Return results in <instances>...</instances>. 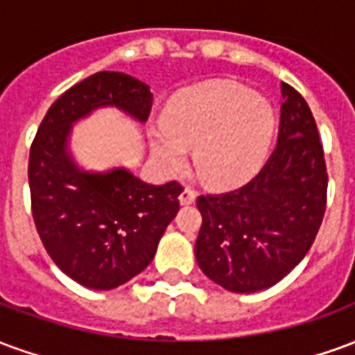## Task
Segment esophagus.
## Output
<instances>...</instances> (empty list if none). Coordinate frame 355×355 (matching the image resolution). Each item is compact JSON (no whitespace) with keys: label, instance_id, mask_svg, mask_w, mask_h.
I'll return each mask as SVG.
<instances>
[{"label":"esophagus","instance_id":"esophagus-1","mask_svg":"<svg viewBox=\"0 0 355 355\" xmlns=\"http://www.w3.org/2000/svg\"><path fill=\"white\" fill-rule=\"evenodd\" d=\"M178 201H180V205H192L193 201H196V192H193L192 188H184L180 196H178Z\"/></svg>","mask_w":355,"mask_h":355}]
</instances>
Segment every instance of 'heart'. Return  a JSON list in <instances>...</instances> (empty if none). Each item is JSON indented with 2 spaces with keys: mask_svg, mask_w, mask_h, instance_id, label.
Here are the masks:
<instances>
[{
  "mask_svg": "<svg viewBox=\"0 0 355 355\" xmlns=\"http://www.w3.org/2000/svg\"><path fill=\"white\" fill-rule=\"evenodd\" d=\"M150 129L155 162L167 173L186 167L196 148L201 178L215 186L238 182L268 154L274 135V110L261 94L239 83H209L178 94Z\"/></svg>",
  "mask_w": 355,
  "mask_h": 355,
  "instance_id": "obj_1",
  "label": "heart"
}]
</instances>
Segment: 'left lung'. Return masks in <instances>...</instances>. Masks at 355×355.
Returning <instances> with one entry per match:
<instances>
[{"label": "left lung", "mask_w": 355, "mask_h": 355, "mask_svg": "<svg viewBox=\"0 0 355 355\" xmlns=\"http://www.w3.org/2000/svg\"><path fill=\"white\" fill-rule=\"evenodd\" d=\"M277 144L261 173L226 193L200 196L196 259L232 293L282 282L310 251L327 203V167L315 119L298 91L282 83Z\"/></svg>", "instance_id": "8db88e82"}]
</instances>
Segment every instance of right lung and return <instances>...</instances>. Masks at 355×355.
<instances>
[{"label":"right lung","mask_w":355,"mask_h":355,"mask_svg":"<svg viewBox=\"0 0 355 355\" xmlns=\"http://www.w3.org/2000/svg\"><path fill=\"white\" fill-rule=\"evenodd\" d=\"M106 106L144 123L152 93L121 72L80 81L47 110L28 162L32 215L43 247L68 277L98 291L116 289L152 262L182 192L177 180L148 184L125 167L80 169L68 148L73 123Z\"/></svg>","instance_id":"right-lung-1"}]
</instances>
